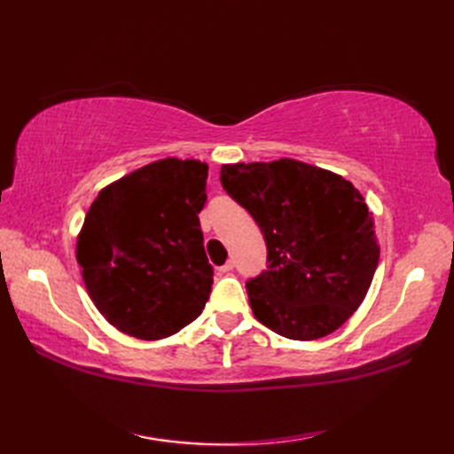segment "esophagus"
<instances>
[{
	"label": "esophagus",
	"mask_w": 454,
	"mask_h": 454,
	"mask_svg": "<svg viewBox=\"0 0 454 454\" xmlns=\"http://www.w3.org/2000/svg\"><path fill=\"white\" fill-rule=\"evenodd\" d=\"M232 271H234V262H232V259H230V262H226L224 265L220 267V273L222 275H228V273H232Z\"/></svg>",
	"instance_id": "obj_1"
}]
</instances>
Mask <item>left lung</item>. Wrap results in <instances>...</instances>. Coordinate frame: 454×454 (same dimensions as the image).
Returning <instances> with one entry per match:
<instances>
[{"label":"left lung","mask_w":454,"mask_h":454,"mask_svg":"<svg viewBox=\"0 0 454 454\" xmlns=\"http://www.w3.org/2000/svg\"><path fill=\"white\" fill-rule=\"evenodd\" d=\"M220 181L265 238L267 269L246 283L257 320L298 341L341 327L364 301L380 255L361 192L296 160L222 166Z\"/></svg>","instance_id":"1"}]
</instances>
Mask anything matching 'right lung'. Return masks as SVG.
Wrapping results in <instances>:
<instances>
[{
    "label": "right lung",
    "mask_w": 454,
    "mask_h": 454,
    "mask_svg": "<svg viewBox=\"0 0 454 454\" xmlns=\"http://www.w3.org/2000/svg\"><path fill=\"white\" fill-rule=\"evenodd\" d=\"M207 177V163L160 160L93 200L78 263L91 301L121 332L161 340L200 316L215 275L199 222Z\"/></svg>",
    "instance_id": "1"
}]
</instances>
